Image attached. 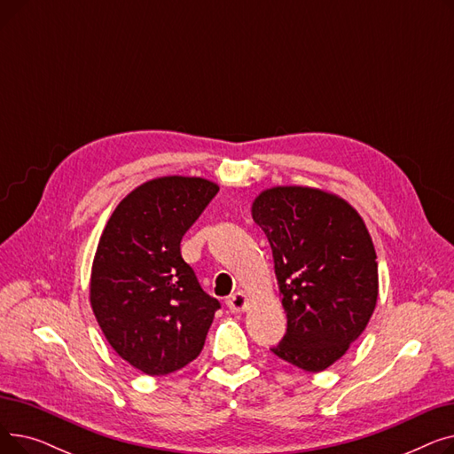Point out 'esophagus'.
<instances>
[{
  "instance_id": "esophagus-1",
  "label": "esophagus",
  "mask_w": 454,
  "mask_h": 454,
  "mask_svg": "<svg viewBox=\"0 0 454 454\" xmlns=\"http://www.w3.org/2000/svg\"><path fill=\"white\" fill-rule=\"evenodd\" d=\"M226 305L231 313H243L248 307V296L243 291H239L226 300Z\"/></svg>"
}]
</instances>
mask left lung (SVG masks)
Returning <instances> with one entry per match:
<instances>
[{"instance_id": "obj_1", "label": "left lung", "mask_w": 454, "mask_h": 454, "mask_svg": "<svg viewBox=\"0 0 454 454\" xmlns=\"http://www.w3.org/2000/svg\"><path fill=\"white\" fill-rule=\"evenodd\" d=\"M252 219L272 248L287 333L272 353L305 372L337 363L368 325L379 294L377 255L361 215L303 185L265 189Z\"/></svg>"}]
</instances>
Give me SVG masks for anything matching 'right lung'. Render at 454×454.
<instances>
[{
    "label": "right lung",
    "instance_id": "obj_1",
    "mask_svg": "<svg viewBox=\"0 0 454 454\" xmlns=\"http://www.w3.org/2000/svg\"><path fill=\"white\" fill-rule=\"evenodd\" d=\"M217 191L197 176L149 180L117 204L103 230L90 303L114 351L147 375L195 361L221 307L180 254L184 233Z\"/></svg>",
    "mask_w": 454,
    "mask_h": 454
}]
</instances>
